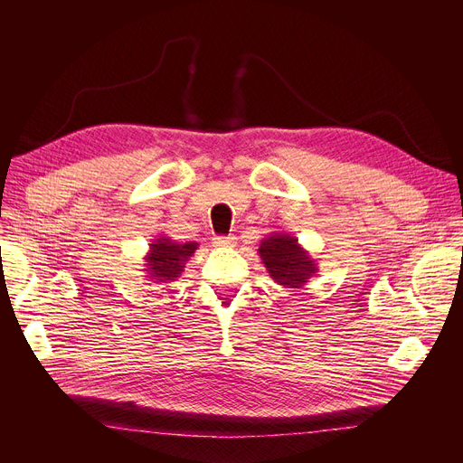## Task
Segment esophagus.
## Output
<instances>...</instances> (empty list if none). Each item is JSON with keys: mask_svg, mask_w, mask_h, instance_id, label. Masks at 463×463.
Returning <instances> with one entry per match:
<instances>
[{"mask_svg": "<svg viewBox=\"0 0 463 463\" xmlns=\"http://www.w3.org/2000/svg\"><path fill=\"white\" fill-rule=\"evenodd\" d=\"M214 245L220 247V249L234 247L236 245V238L234 236H218V238H214Z\"/></svg>", "mask_w": 463, "mask_h": 463, "instance_id": "34e87169", "label": "esophagus"}]
</instances>
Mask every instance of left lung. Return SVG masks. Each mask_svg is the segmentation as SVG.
<instances>
[{"mask_svg":"<svg viewBox=\"0 0 463 463\" xmlns=\"http://www.w3.org/2000/svg\"><path fill=\"white\" fill-rule=\"evenodd\" d=\"M258 254L269 277L288 289L304 288L318 271L317 260L289 232H271L263 238Z\"/></svg>","mask_w":463,"mask_h":463,"instance_id":"obj_1","label":"left lung"}]
</instances>
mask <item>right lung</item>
Here are the masks:
<instances>
[{
	"label": "right lung",
	"instance_id": "right-lung-1",
	"mask_svg": "<svg viewBox=\"0 0 463 463\" xmlns=\"http://www.w3.org/2000/svg\"><path fill=\"white\" fill-rule=\"evenodd\" d=\"M200 247L195 241L179 243L170 240L168 236L161 234L159 238L152 240L150 249L145 260V273L156 284H168L181 277L184 271L186 261Z\"/></svg>",
	"mask_w": 463,
	"mask_h": 463
}]
</instances>
